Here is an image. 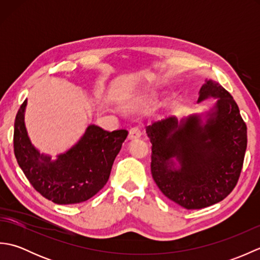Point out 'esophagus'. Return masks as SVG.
I'll return each instance as SVG.
<instances>
[{
  "label": "esophagus",
  "mask_w": 260,
  "mask_h": 260,
  "mask_svg": "<svg viewBox=\"0 0 260 260\" xmlns=\"http://www.w3.org/2000/svg\"><path fill=\"white\" fill-rule=\"evenodd\" d=\"M141 135H142V132L140 129V127L134 126V127H132V128L129 129L128 139L129 140H137V139H140Z\"/></svg>",
  "instance_id": "34e87169"
}]
</instances>
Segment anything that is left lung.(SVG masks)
<instances>
[{
	"label": "left lung",
	"mask_w": 260,
	"mask_h": 260,
	"mask_svg": "<svg viewBox=\"0 0 260 260\" xmlns=\"http://www.w3.org/2000/svg\"><path fill=\"white\" fill-rule=\"evenodd\" d=\"M209 97L218 101L206 123L200 115H191L181 121L169 117L146 128L154 181L165 197L187 210L210 207L230 194L247 148V126L233 96L218 82L207 80L198 103Z\"/></svg>",
	"instance_id": "1"
}]
</instances>
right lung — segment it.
<instances>
[{"instance_id":"right-lung-1","label":"right lung","mask_w":260,"mask_h":260,"mask_svg":"<svg viewBox=\"0 0 260 260\" xmlns=\"http://www.w3.org/2000/svg\"><path fill=\"white\" fill-rule=\"evenodd\" d=\"M25 106L26 101L15 116L13 147L16 161L31 185L57 204L80 203L92 198L107 183L128 132H107L90 125L75 146L51 161L31 144L24 125Z\"/></svg>"}]
</instances>
